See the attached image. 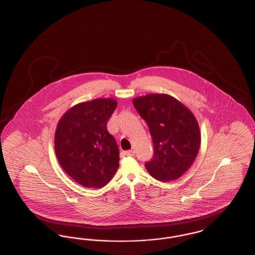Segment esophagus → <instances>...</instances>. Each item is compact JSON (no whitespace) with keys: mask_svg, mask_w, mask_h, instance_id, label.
Instances as JSON below:
<instances>
[{"mask_svg":"<svg viewBox=\"0 0 255 255\" xmlns=\"http://www.w3.org/2000/svg\"><path fill=\"white\" fill-rule=\"evenodd\" d=\"M124 154L126 156H128V157H133V155H134V151L133 150H128V151H125Z\"/></svg>","mask_w":255,"mask_h":255,"instance_id":"obj_1","label":"esophagus"}]
</instances>
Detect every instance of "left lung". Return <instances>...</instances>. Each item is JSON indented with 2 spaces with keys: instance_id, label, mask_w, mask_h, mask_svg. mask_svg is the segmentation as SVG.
Listing matches in <instances>:
<instances>
[{
  "instance_id": "1",
  "label": "left lung",
  "mask_w": 255,
  "mask_h": 255,
  "mask_svg": "<svg viewBox=\"0 0 255 255\" xmlns=\"http://www.w3.org/2000/svg\"><path fill=\"white\" fill-rule=\"evenodd\" d=\"M133 104L147 123L154 144V155L146 162V169L158 181L177 180L192 165L201 144L194 115L164 94L136 97Z\"/></svg>"
}]
</instances>
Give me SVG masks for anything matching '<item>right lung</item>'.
<instances>
[{
    "label": "right lung",
    "instance_id": "add662e5",
    "mask_svg": "<svg viewBox=\"0 0 255 255\" xmlns=\"http://www.w3.org/2000/svg\"><path fill=\"white\" fill-rule=\"evenodd\" d=\"M117 105L113 98L82 102L68 110L57 124V159L65 172L84 187H103L120 166V149L107 130Z\"/></svg>",
    "mask_w": 255,
    "mask_h": 255
}]
</instances>
